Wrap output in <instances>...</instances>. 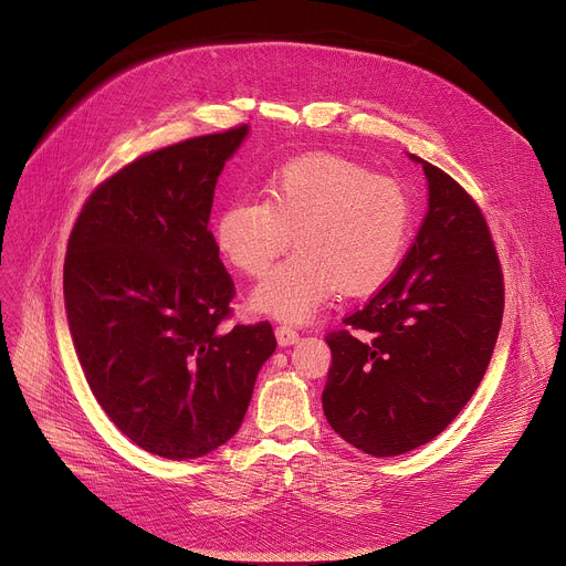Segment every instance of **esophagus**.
Masks as SVG:
<instances>
[{
  "label": "esophagus",
  "mask_w": 566,
  "mask_h": 566,
  "mask_svg": "<svg viewBox=\"0 0 566 566\" xmlns=\"http://www.w3.org/2000/svg\"><path fill=\"white\" fill-rule=\"evenodd\" d=\"M275 337H277V342L282 346H291V344H295L300 339V333L295 328L286 326V324H280V326H275Z\"/></svg>",
  "instance_id": "esophagus-1"
}]
</instances>
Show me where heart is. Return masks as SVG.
I'll list each match as a JSON object with an SVG mask.
<instances>
[{"label": "heart", "instance_id": "obj_1", "mask_svg": "<svg viewBox=\"0 0 566 566\" xmlns=\"http://www.w3.org/2000/svg\"><path fill=\"white\" fill-rule=\"evenodd\" d=\"M262 191L264 200H233L213 222L218 251L249 277H262L293 235L295 253L253 291L255 311L306 322L337 289L368 293L400 264L411 202L396 179L319 153L275 168Z\"/></svg>", "mask_w": 566, "mask_h": 566}]
</instances>
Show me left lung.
I'll return each mask as SVG.
<instances>
[{"label":"left lung","mask_w":566,"mask_h":566,"mask_svg":"<svg viewBox=\"0 0 566 566\" xmlns=\"http://www.w3.org/2000/svg\"><path fill=\"white\" fill-rule=\"evenodd\" d=\"M429 179V213L398 271L331 346L322 407L355 449L389 458L440 436L484 378L504 313V277L486 218L449 172Z\"/></svg>","instance_id":"8db88e82"}]
</instances>
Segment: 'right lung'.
<instances>
[{"label": "right lung", "instance_id": "obj_1", "mask_svg": "<svg viewBox=\"0 0 566 566\" xmlns=\"http://www.w3.org/2000/svg\"><path fill=\"white\" fill-rule=\"evenodd\" d=\"M247 124L139 155L82 207L64 302L86 382L137 447L193 460L231 440L277 342L231 317L235 284L209 229L216 184Z\"/></svg>", "mask_w": 566, "mask_h": 566}]
</instances>
